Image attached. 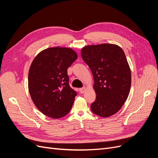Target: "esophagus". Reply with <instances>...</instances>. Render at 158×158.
Instances as JSON below:
<instances>
[{
  "label": "esophagus",
  "instance_id": "obj_1",
  "mask_svg": "<svg viewBox=\"0 0 158 158\" xmlns=\"http://www.w3.org/2000/svg\"><path fill=\"white\" fill-rule=\"evenodd\" d=\"M85 92V87H83V88L80 89V92L81 94H84Z\"/></svg>",
  "mask_w": 158,
  "mask_h": 158
}]
</instances>
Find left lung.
<instances>
[{"instance_id": "1", "label": "left lung", "mask_w": 158, "mask_h": 158, "mask_svg": "<svg viewBox=\"0 0 158 158\" xmlns=\"http://www.w3.org/2000/svg\"><path fill=\"white\" fill-rule=\"evenodd\" d=\"M81 56L92 71L96 99L91 105L97 115L108 117L121 109L128 96L131 73L120 47L103 44L85 46Z\"/></svg>"}]
</instances>
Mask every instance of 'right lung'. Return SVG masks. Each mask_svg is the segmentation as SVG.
<instances>
[{"mask_svg":"<svg viewBox=\"0 0 158 158\" xmlns=\"http://www.w3.org/2000/svg\"><path fill=\"white\" fill-rule=\"evenodd\" d=\"M78 58L70 48L51 47L33 59L28 74V89L33 102L45 115L59 118L73 107L76 91L69 85L67 69Z\"/></svg>","mask_w":158,"mask_h":158,"instance_id":"obj_1","label":"right lung"}]
</instances>
